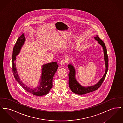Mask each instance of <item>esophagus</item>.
<instances>
[{"instance_id":"34e87169","label":"esophagus","mask_w":123,"mask_h":123,"mask_svg":"<svg viewBox=\"0 0 123 123\" xmlns=\"http://www.w3.org/2000/svg\"><path fill=\"white\" fill-rule=\"evenodd\" d=\"M67 63V61L65 59H63V60H62L61 61H60V65H64V64H66Z\"/></svg>"}]
</instances>
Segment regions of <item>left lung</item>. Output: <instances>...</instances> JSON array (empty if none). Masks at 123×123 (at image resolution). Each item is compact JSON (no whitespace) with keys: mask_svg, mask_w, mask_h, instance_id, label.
Instances as JSON below:
<instances>
[{"mask_svg":"<svg viewBox=\"0 0 123 123\" xmlns=\"http://www.w3.org/2000/svg\"><path fill=\"white\" fill-rule=\"evenodd\" d=\"M94 38L96 41H98V43L99 45L101 46L103 50L104 61L105 63V72L103 77L96 84L91 86L84 87L81 85L76 80V70L74 66L72 64H69L68 65V67L70 70V72L69 73V85L72 92L75 94L80 95L85 94L98 89L104 81L106 75L107 74L108 68V58L105 43L101 40L99 39L98 35H96L95 37H94Z\"/></svg>","mask_w":123,"mask_h":123,"instance_id":"obj_1","label":"left lung"}]
</instances>
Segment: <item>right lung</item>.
Here are the masks:
<instances>
[{
    "mask_svg": "<svg viewBox=\"0 0 123 123\" xmlns=\"http://www.w3.org/2000/svg\"><path fill=\"white\" fill-rule=\"evenodd\" d=\"M25 39L26 38L24 37V35L19 37L13 48L12 53V70L14 76L16 81L29 93L36 96L46 95L53 87V77L56 73L59 66L57 62L43 64L42 66L41 76L38 86L36 88H31L26 86L19 77L16 64L15 63V61L17 59V56L20 53L21 48L25 41Z\"/></svg>",
    "mask_w": 123,
    "mask_h": 123,
    "instance_id": "right-lung-1",
    "label": "right lung"
}]
</instances>
